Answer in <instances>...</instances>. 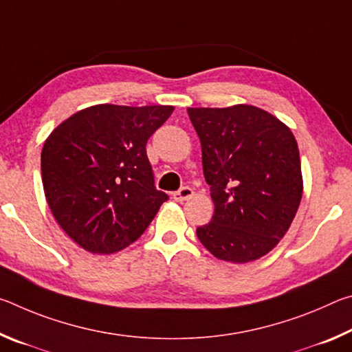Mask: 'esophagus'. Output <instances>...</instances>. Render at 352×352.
<instances>
[{
    "mask_svg": "<svg viewBox=\"0 0 352 352\" xmlns=\"http://www.w3.org/2000/svg\"><path fill=\"white\" fill-rule=\"evenodd\" d=\"M192 195H194V190L192 189H190V188H182L180 190H178V192H174V195H172V197H174L175 201H184V200L192 199Z\"/></svg>",
    "mask_w": 352,
    "mask_h": 352,
    "instance_id": "obj_1",
    "label": "esophagus"
}]
</instances>
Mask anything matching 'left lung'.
<instances>
[{"mask_svg":"<svg viewBox=\"0 0 352 352\" xmlns=\"http://www.w3.org/2000/svg\"><path fill=\"white\" fill-rule=\"evenodd\" d=\"M201 144L214 216L197 237L217 259L247 264L287 233L302 197L300 151L292 130L248 104L189 107Z\"/></svg>","mask_w":352,"mask_h":352,"instance_id":"left-lung-1","label":"left lung"}]
</instances>
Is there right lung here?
<instances>
[{"mask_svg": "<svg viewBox=\"0 0 352 352\" xmlns=\"http://www.w3.org/2000/svg\"><path fill=\"white\" fill-rule=\"evenodd\" d=\"M174 107L98 104L52 130L41 151L45 197L60 228L94 254L144 233L168 195L157 190L146 144Z\"/></svg>", "mask_w": 352, "mask_h": 352, "instance_id": "add662e5", "label": "right lung"}]
</instances>
